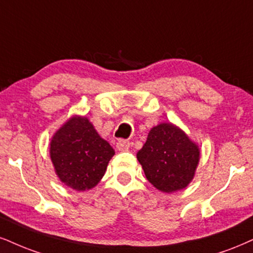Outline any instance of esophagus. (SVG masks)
I'll use <instances>...</instances> for the list:
<instances>
[{
  "mask_svg": "<svg viewBox=\"0 0 253 253\" xmlns=\"http://www.w3.org/2000/svg\"><path fill=\"white\" fill-rule=\"evenodd\" d=\"M116 146H117V150L127 151V150H129V148H130V143L126 141V139H120V141L117 142Z\"/></svg>",
  "mask_w": 253,
  "mask_h": 253,
  "instance_id": "34e87169",
  "label": "esophagus"
}]
</instances>
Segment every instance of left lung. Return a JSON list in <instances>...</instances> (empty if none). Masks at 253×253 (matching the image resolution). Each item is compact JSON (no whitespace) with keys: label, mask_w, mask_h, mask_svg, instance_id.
<instances>
[{"label":"left lung","mask_w":253,"mask_h":253,"mask_svg":"<svg viewBox=\"0 0 253 253\" xmlns=\"http://www.w3.org/2000/svg\"><path fill=\"white\" fill-rule=\"evenodd\" d=\"M198 145L172 123L152 127L137 160L146 179L162 192L179 191L193 179L199 162Z\"/></svg>","instance_id":"obj_1"}]
</instances>
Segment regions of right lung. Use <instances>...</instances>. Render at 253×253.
<instances>
[{
  "mask_svg": "<svg viewBox=\"0 0 253 253\" xmlns=\"http://www.w3.org/2000/svg\"><path fill=\"white\" fill-rule=\"evenodd\" d=\"M114 155L111 145L84 116L69 118L50 142V158L56 174L62 183L76 191L97 185Z\"/></svg>",
  "mask_w": 253,
  "mask_h": 253,
  "instance_id": "add662e5",
  "label": "right lung"
}]
</instances>
